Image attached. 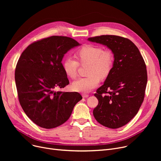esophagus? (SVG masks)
<instances>
[{
	"label": "esophagus",
	"mask_w": 161,
	"mask_h": 161,
	"mask_svg": "<svg viewBox=\"0 0 161 161\" xmlns=\"http://www.w3.org/2000/svg\"><path fill=\"white\" fill-rule=\"evenodd\" d=\"M89 95H87V94H83L82 95V97L83 98H87V97H89Z\"/></svg>",
	"instance_id": "1"
}]
</instances>
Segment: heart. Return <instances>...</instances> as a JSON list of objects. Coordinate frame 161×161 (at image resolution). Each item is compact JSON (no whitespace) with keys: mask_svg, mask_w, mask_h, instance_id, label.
<instances>
[{"mask_svg":"<svg viewBox=\"0 0 161 161\" xmlns=\"http://www.w3.org/2000/svg\"><path fill=\"white\" fill-rule=\"evenodd\" d=\"M76 57L81 64H89L87 70L89 75L74 81L72 88L75 91L86 93L98 86V77L105 78L108 75L114 64V56L110 51L103 50L100 46L86 45L78 51ZM79 64L75 59L66 57L63 62V68L68 76L75 78Z\"/></svg>","mask_w":161,"mask_h":161,"instance_id":"obj_1","label":"heart"}]
</instances>
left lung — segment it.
Returning a JSON list of instances; mask_svg holds the SVG:
<instances>
[{
    "instance_id": "8db88e82",
    "label": "left lung",
    "mask_w": 161,
    "mask_h": 161,
    "mask_svg": "<svg viewBox=\"0 0 161 161\" xmlns=\"http://www.w3.org/2000/svg\"><path fill=\"white\" fill-rule=\"evenodd\" d=\"M107 46L114 54V64L103 85L95 96L98 100L93 115L101 125L118 129L136 115L143 103L147 81L146 66L132 41L115 35L89 38Z\"/></svg>"
}]
</instances>
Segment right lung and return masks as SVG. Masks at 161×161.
Returning <instances> with one entry per match:
<instances>
[{
	"label": "right lung",
	"mask_w": 161,
	"mask_h": 161,
	"mask_svg": "<svg viewBox=\"0 0 161 161\" xmlns=\"http://www.w3.org/2000/svg\"><path fill=\"white\" fill-rule=\"evenodd\" d=\"M80 45L71 38L53 36L29 45L19 58L15 80L19 103L40 127L53 129L65 123L82 99L77 92L55 90L69 84L61 62L64 54Z\"/></svg>",
	"instance_id": "right-lung-1"
}]
</instances>
